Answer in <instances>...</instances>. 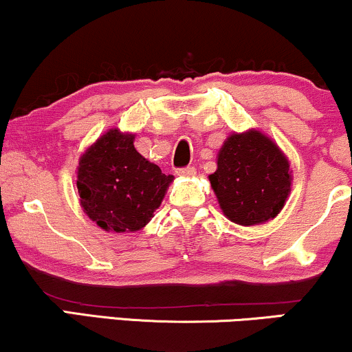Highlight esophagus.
<instances>
[{
	"instance_id": "esophagus-1",
	"label": "esophagus",
	"mask_w": 352,
	"mask_h": 352,
	"mask_svg": "<svg viewBox=\"0 0 352 352\" xmlns=\"http://www.w3.org/2000/svg\"><path fill=\"white\" fill-rule=\"evenodd\" d=\"M177 175L180 177H193L197 173V168L195 167H184V168H177Z\"/></svg>"
}]
</instances>
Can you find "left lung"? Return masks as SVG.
I'll use <instances>...</instances> for the list:
<instances>
[{"instance_id":"8db88e82","label":"left lung","mask_w":352,"mask_h":352,"mask_svg":"<svg viewBox=\"0 0 352 352\" xmlns=\"http://www.w3.org/2000/svg\"><path fill=\"white\" fill-rule=\"evenodd\" d=\"M219 208L230 221L254 226L280 213L289 198V159L257 129L232 133L218 152V168L208 177Z\"/></svg>"}]
</instances>
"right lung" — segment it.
<instances>
[{"label": "right lung", "instance_id": "add662e5", "mask_svg": "<svg viewBox=\"0 0 352 352\" xmlns=\"http://www.w3.org/2000/svg\"><path fill=\"white\" fill-rule=\"evenodd\" d=\"M173 175L134 149V134L109 129L78 160L80 205L101 230L139 231L162 203Z\"/></svg>", "mask_w": 352, "mask_h": 352}]
</instances>
